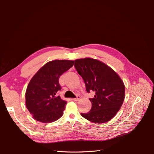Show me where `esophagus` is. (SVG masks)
<instances>
[{
  "label": "esophagus",
  "instance_id": "esophagus-1",
  "mask_svg": "<svg viewBox=\"0 0 154 154\" xmlns=\"http://www.w3.org/2000/svg\"><path fill=\"white\" fill-rule=\"evenodd\" d=\"M81 99V97H80V96H79V95H77L76 96V97H75V98H73L72 100H74V101H79Z\"/></svg>",
  "mask_w": 154,
  "mask_h": 154
}]
</instances>
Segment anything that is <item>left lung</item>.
Wrapping results in <instances>:
<instances>
[{"mask_svg": "<svg viewBox=\"0 0 154 154\" xmlns=\"http://www.w3.org/2000/svg\"><path fill=\"white\" fill-rule=\"evenodd\" d=\"M74 67L85 82L86 91L96 94L89 98L92 108L82 117L93 123H103L112 119L125 99V85L112 69L96 59L74 60Z\"/></svg>", "mask_w": 154, "mask_h": 154, "instance_id": "left-lung-1", "label": "left lung"}]
</instances>
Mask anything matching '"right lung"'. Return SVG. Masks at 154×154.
<instances>
[{
	"mask_svg": "<svg viewBox=\"0 0 154 154\" xmlns=\"http://www.w3.org/2000/svg\"><path fill=\"white\" fill-rule=\"evenodd\" d=\"M73 65L72 60H53L31 78L26 92V105L35 119L46 123L61 118L67 102L57 95L62 88L59 78Z\"/></svg>",
	"mask_w": 154,
	"mask_h": 154,
	"instance_id": "obj_1",
	"label": "right lung"
}]
</instances>
